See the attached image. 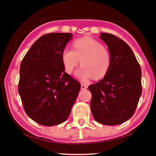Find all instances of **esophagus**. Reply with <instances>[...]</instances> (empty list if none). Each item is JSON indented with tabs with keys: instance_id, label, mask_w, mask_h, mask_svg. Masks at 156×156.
<instances>
[{
	"instance_id": "1",
	"label": "esophagus",
	"mask_w": 156,
	"mask_h": 156,
	"mask_svg": "<svg viewBox=\"0 0 156 156\" xmlns=\"http://www.w3.org/2000/svg\"><path fill=\"white\" fill-rule=\"evenodd\" d=\"M81 88L82 90L86 89V88H88V85H85V84H81Z\"/></svg>"
}]
</instances>
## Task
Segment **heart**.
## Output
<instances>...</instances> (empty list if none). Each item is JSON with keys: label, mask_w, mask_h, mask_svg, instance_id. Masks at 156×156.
I'll return each instance as SVG.
<instances>
[{"label": "heart", "mask_w": 156, "mask_h": 156, "mask_svg": "<svg viewBox=\"0 0 156 156\" xmlns=\"http://www.w3.org/2000/svg\"><path fill=\"white\" fill-rule=\"evenodd\" d=\"M81 60L82 66L76 71L81 80L94 77L104 78L112 65L110 52L98 41L90 37H83L73 42V50L65 48L62 52V62L65 71L71 74Z\"/></svg>", "instance_id": "1"}]
</instances>
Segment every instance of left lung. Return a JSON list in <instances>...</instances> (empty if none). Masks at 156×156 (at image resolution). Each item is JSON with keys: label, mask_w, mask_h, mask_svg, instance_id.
Instances as JSON below:
<instances>
[{"label": "left lung", "mask_w": 156, "mask_h": 156, "mask_svg": "<svg viewBox=\"0 0 156 156\" xmlns=\"http://www.w3.org/2000/svg\"><path fill=\"white\" fill-rule=\"evenodd\" d=\"M99 37L107 44L112 65L103 79L88 86L90 105L96 122L115 126L135 113L142 91V70L124 41L108 33H101Z\"/></svg>", "instance_id": "1"}]
</instances>
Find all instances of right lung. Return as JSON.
Returning a JSON list of instances; mask_svg holds the SVG:
<instances>
[{
    "label": "right lung",
    "instance_id": "obj_1",
    "mask_svg": "<svg viewBox=\"0 0 156 156\" xmlns=\"http://www.w3.org/2000/svg\"><path fill=\"white\" fill-rule=\"evenodd\" d=\"M71 33H50L39 37L23 58L18 92L26 114L45 126L68 119L81 84L65 72L62 52Z\"/></svg>",
    "mask_w": 156,
    "mask_h": 156
}]
</instances>
